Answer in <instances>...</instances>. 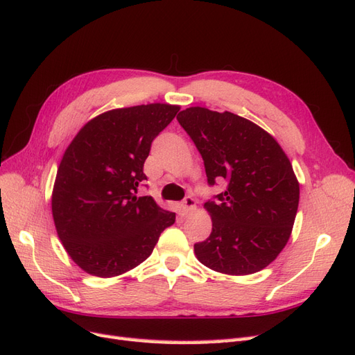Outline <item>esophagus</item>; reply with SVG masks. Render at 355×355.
<instances>
[{"instance_id": "esophagus-1", "label": "esophagus", "mask_w": 355, "mask_h": 355, "mask_svg": "<svg viewBox=\"0 0 355 355\" xmlns=\"http://www.w3.org/2000/svg\"><path fill=\"white\" fill-rule=\"evenodd\" d=\"M183 207H184V211L186 213H192L195 208H196V202L192 196H187L184 201H183Z\"/></svg>"}]
</instances>
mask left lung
<instances>
[{"instance_id":"1","label":"left lung","mask_w":355,"mask_h":355,"mask_svg":"<svg viewBox=\"0 0 355 355\" xmlns=\"http://www.w3.org/2000/svg\"><path fill=\"white\" fill-rule=\"evenodd\" d=\"M177 120L201 153L208 183L228 181L219 201L204 204L213 230L195 244L198 261L231 276L266 268L286 246L298 208L300 184L285 151L262 127L228 111L192 106Z\"/></svg>"}]
</instances>
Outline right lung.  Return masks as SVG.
Listing matches in <instances>:
<instances>
[{"label": "right lung", "instance_id": "add662e5", "mask_svg": "<svg viewBox=\"0 0 355 355\" xmlns=\"http://www.w3.org/2000/svg\"><path fill=\"white\" fill-rule=\"evenodd\" d=\"M178 105L111 109L83 125L69 144L52 189L58 239L91 276L115 277L147 259L175 213L136 196L153 139Z\"/></svg>", "mask_w": 355, "mask_h": 355}]
</instances>
